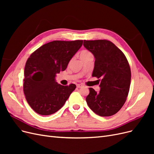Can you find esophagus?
<instances>
[{
  "instance_id": "esophagus-1",
  "label": "esophagus",
  "mask_w": 154,
  "mask_h": 154,
  "mask_svg": "<svg viewBox=\"0 0 154 154\" xmlns=\"http://www.w3.org/2000/svg\"><path fill=\"white\" fill-rule=\"evenodd\" d=\"M76 87H77L78 88H81V87H83V85H82V84H77V85H76Z\"/></svg>"
}]
</instances>
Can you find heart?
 Returning a JSON list of instances; mask_svg holds the SVG:
<instances>
[{
    "mask_svg": "<svg viewBox=\"0 0 154 154\" xmlns=\"http://www.w3.org/2000/svg\"><path fill=\"white\" fill-rule=\"evenodd\" d=\"M91 56H93V55L92 54V53L90 52V51H88L87 50H83L80 53V57L82 60L85 59L88 57H91Z\"/></svg>",
    "mask_w": 154,
    "mask_h": 154,
    "instance_id": "obj_1",
    "label": "heart"
}]
</instances>
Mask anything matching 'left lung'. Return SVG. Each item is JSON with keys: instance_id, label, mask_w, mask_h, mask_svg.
<instances>
[{"instance_id": "1", "label": "left lung", "mask_w": 154, "mask_h": 154, "mask_svg": "<svg viewBox=\"0 0 154 154\" xmlns=\"http://www.w3.org/2000/svg\"><path fill=\"white\" fill-rule=\"evenodd\" d=\"M83 45L95 58L92 76L100 81L99 92L89 88L87 103L98 116H112L122 109L129 92L131 71L128 60L109 40H85Z\"/></svg>"}]
</instances>
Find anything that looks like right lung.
<instances>
[{
	"mask_svg": "<svg viewBox=\"0 0 154 154\" xmlns=\"http://www.w3.org/2000/svg\"><path fill=\"white\" fill-rule=\"evenodd\" d=\"M83 40H54L34 51L27 59L24 79V92L27 103L37 114L55 113L66 103L75 84L63 86L55 81L56 74L63 71Z\"/></svg>",
	"mask_w": 154,
	"mask_h": 154,
	"instance_id": "add662e5",
	"label": "right lung"
}]
</instances>
